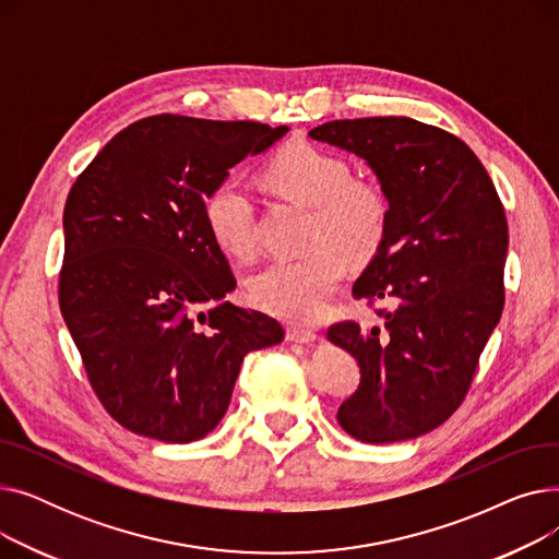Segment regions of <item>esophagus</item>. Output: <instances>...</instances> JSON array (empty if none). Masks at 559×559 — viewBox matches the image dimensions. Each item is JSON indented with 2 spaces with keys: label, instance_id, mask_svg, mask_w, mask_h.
<instances>
[{
  "label": "esophagus",
  "instance_id": "obj_1",
  "mask_svg": "<svg viewBox=\"0 0 559 559\" xmlns=\"http://www.w3.org/2000/svg\"><path fill=\"white\" fill-rule=\"evenodd\" d=\"M285 340L295 342V344H310V342L317 340V333L308 331V329H299V326H289L285 331Z\"/></svg>",
  "mask_w": 559,
  "mask_h": 559
}]
</instances>
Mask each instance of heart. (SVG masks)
Returning a JSON list of instances; mask_svg holds the SVG:
<instances>
[{
	"mask_svg": "<svg viewBox=\"0 0 559 559\" xmlns=\"http://www.w3.org/2000/svg\"><path fill=\"white\" fill-rule=\"evenodd\" d=\"M348 165L308 142H292L270 160L264 181L281 197L310 209L308 247L301 258L270 262L249 281L255 306L295 324L326 310L346 274V255L369 258L383 242L390 205L376 183L348 179ZM215 245L238 260L255 251V213L249 188L226 176L203 201Z\"/></svg>",
	"mask_w": 559,
	"mask_h": 559,
	"instance_id": "heart-1",
	"label": "heart"
}]
</instances>
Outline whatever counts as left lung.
I'll use <instances>...</instances> for the list:
<instances>
[{"label": "left lung", "mask_w": 559, "mask_h": 559, "mask_svg": "<svg viewBox=\"0 0 559 559\" xmlns=\"http://www.w3.org/2000/svg\"><path fill=\"white\" fill-rule=\"evenodd\" d=\"M308 135L362 158L390 205L383 242L354 283L356 299L388 306L383 326L329 331L360 367L337 421L367 444L419 437L455 413L501 319L503 203L460 138L409 117L335 120Z\"/></svg>", "instance_id": "1"}]
</instances>
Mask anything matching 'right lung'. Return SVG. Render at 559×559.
<instances>
[{"label": "right lung", "instance_id": "right-lung-1", "mask_svg": "<svg viewBox=\"0 0 559 559\" xmlns=\"http://www.w3.org/2000/svg\"><path fill=\"white\" fill-rule=\"evenodd\" d=\"M287 131L152 115L72 186L58 301L95 394L131 432L197 442L226 415L245 356L283 340L274 317L224 301L235 276L203 201Z\"/></svg>", "mask_w": 559, "mask_h": 559}]
</instances>
